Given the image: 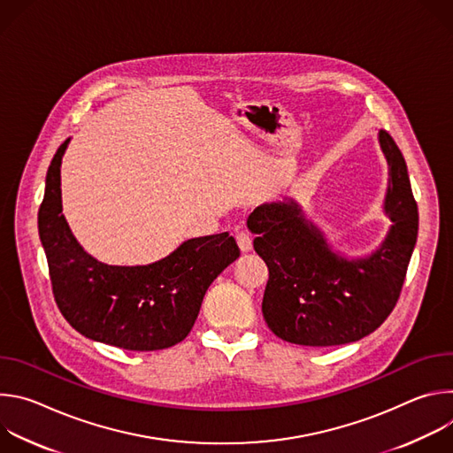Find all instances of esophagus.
Returning a JSON list of instances; mask_svg holds the SVG:
<instances>
[{"mask_svg":"<svg viewBox=\"0 0 453 453\" xmlns=\"http://www.w3.org/2000/svg\"><path fill=\"white\" fill-rule=\"evenodd\" d=\"M234 236H236L238 247H240L243 252H247V250H250V249H252V236H250L247 231H243V229H238Z\"/></svg>","mask_w":453,"mask_h":453,"instance_id":"esophagus-1","label":"esophagus"}]
</instances>
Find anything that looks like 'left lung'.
<instances>
[{
    "mask_svg": "<svg viewBox=\"0 0 453 453\" xmlns=\"http://www.w3.org/2000/svg\"><path fill=\"white\" fill-rule=\"evenodd\" d=\"M385 213L393 226L365 257L335 254L294 201L257 206L247 219L254 250L269 267L262 311L280 339L310 348L341 346L372 334L398 303L418 238V204L405 159L387 131Z\"/></svg>",
    "mask_w": 453,
    "mask_h": 453,
    "instance_id": "8db88e82",
    "label": "left lung"
}]
</instances>
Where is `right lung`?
I'll return each mask as SVG.
<instances>
[{"mask_svg": "<svg viewBox=\"0 0 453 453\" xmlns=\"http://www.w3.org/2000/svg\"><path fill=\"white\" fill-rule=\"evenodd\" d=\"M68 143L51 159L39 208V236L60 313L84 337L121 349L175 346L196 325L208 287L240 256L236 240L229 233L191 238L150 265L95 260L62 215L60 161Z\"/></svg>", "mask_w": 453, "mask_h": 453, "instance_id": "obj_1", "label": "right lung"}]
</instances>
